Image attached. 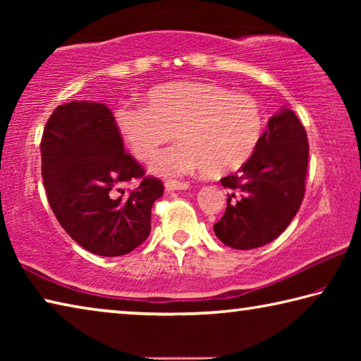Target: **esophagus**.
<instances>
[{
	"label": "esophagus",
	"mask_w": 361,
	"mask_h": 361,
	"mask_svg": "<svg viewBox=\"0 0 361 361\" xmlns=\"http://www.w3.org/2000/svg\"><path fill=\"white\" fill-rule=\"evenodd\" d=\"M166 189L167 191H178V189H188L189 183L186 181H176V180H167L166 181Z\"/></svg>",
	"instance_id": "34e87169"
}]
</instances>
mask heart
Returning <instances> with one entry per match:
<instances>
[{
    "instance_id": "1",
    "label": "heart",
    "mask_w": 361,
    "mask_h": 361,
    "mask_svg": "<svg viewBox=\"0 0 361 361\" xmlns=\"http://www.w3.org/2000/svg\"><path fill=\"white\" fill-rule=\"evenodd\" d=\"M148 106L122 103L116 127L133 156L149 162L175 137L181 142L156 159L164 176L204 170L235 172L252 159L264 132V116L248 95L212 82H170L146 94Z\"/></svg>"
}]
</instances>
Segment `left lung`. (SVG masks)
I'll return each instance as SVG.
<instances>
[{
    "label": "left lung",
    "instance_id": "obj_1",
    "mask_svg": "<svg viewBox=\"0 0 361 361\" xmlns=\"http://www.w3.org/2000/svg\"><path fill=\"white\" fill-rule=\"evenodd\" d=\"M309 162L307 133L291 109L272 116L252 159L221 178L228 197L213 231L224 245L252 250L282 234L301 207Z\"/></svg>",
    "mask_w": 361,
    "mask_h": 361
}]
</instances>
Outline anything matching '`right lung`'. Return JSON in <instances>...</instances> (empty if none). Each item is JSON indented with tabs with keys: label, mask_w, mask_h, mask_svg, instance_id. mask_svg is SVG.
<instances>
[{
	"label": "right lung",
	"mask_w": 361,
	"mask_h": 361,
	"mask_svg": "<svg viewBox=\"0 0 361 361\" xmlns=\"http://www.w3.org/2000/svg\"><path fill=\"white\" fill-rule=\"evenodd\" d=\"M41 172L49 205L73 240L100 256L130 253L148 239L161 180L124 151L106 105L75 100L49 118L41 140ZM140 185L126 198L124 182Z\"/></svg>",
	"instance_id": "add662e5"
}]
</instances>
